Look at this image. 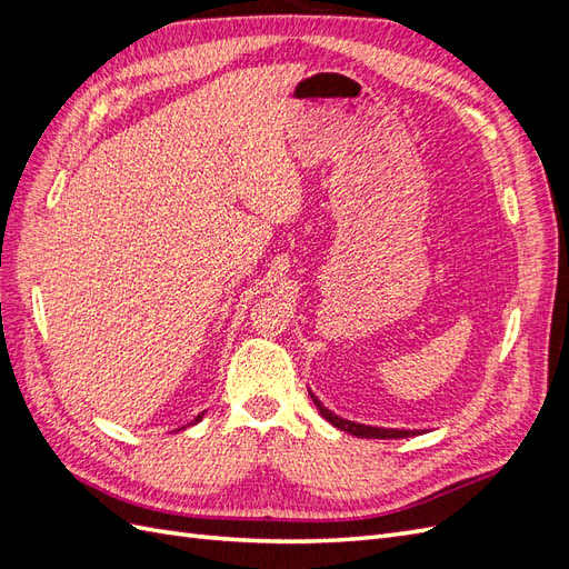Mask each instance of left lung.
Wrapping results in <instances>:
<instances>
[{
  "label": "left lung",
  "instance_id": "1",
  "mask_svg": "<svg viewBox=\"0 0 569 569\" xmlns=\"http://www.w3.org/2000/svg\"><path fill=\"white\" fill-rule=\"evenodd\" d=\"M311 399H313V403H316L318 410H320V416H322L327 422H332L335 427L343 429V432H349V435L363 437V439H403V437L416 435V432H410V429H385V427H368V425H358V422H351V420H343V418L335 416V412H332L330 408H325V406L320 403V399H316L313 393H311Z\"/></svg>",
  "mask_w": 569,
  "mask_h": 569
}]
</instances>
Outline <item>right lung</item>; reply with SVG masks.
I'll return each instance as SVG.
<instances>
[{
  "label": "right lung",
  "instance_id": "obj_1",
  "mask_svg": "<svg viewBox=\"0 0 569 569\" xmlns=\"http://www.w3.org/2000/svg\"><path fill=\"white\" fill-rule=\"evenodd\" d=\"M201 418H203V412H201V416H197V418H194V422H199ZM194 422H192V425H194Z\"/></svg>",
  "mask_w": 569,
  "mask_h": 569
}]
</instances>
